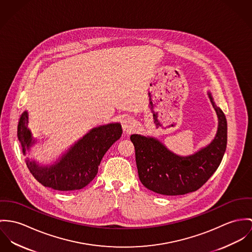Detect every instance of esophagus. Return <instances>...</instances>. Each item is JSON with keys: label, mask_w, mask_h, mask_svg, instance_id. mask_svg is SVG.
Masks as SVG:
<instances>
[{"label": "esophagus", "mask_w": 252, "mask_h": 252, "mask_svg": "<svg viewBox=\"0 0 252 252\" xmlns=\"http://www.w3.org/2000/svg\"><path fill=\"white\" fill-rule=\"evenodd\" d=\"M134 120L130 117H126L122 120V127L125 132H130L134 128Z\"/></svg>", "instance_id": "34e87169"}]
</instances>
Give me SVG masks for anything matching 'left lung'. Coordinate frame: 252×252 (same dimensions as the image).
Returning a JSON list of instances; mask_svg holds the SVG:
<instances>
[{
	"instance_id": "8db88e82",
	"label": "left lung",
	"mask_w": 252,
	"mask_h": 252,
	"mask_svg": "<svg viewBox=\"0 0 252 252\" xmlns=\"http://www.w3.org/2000/svg\"><path fill=\"white\" fill-rule=\"evenodd\" d=\"M208 95L218 115L215 138L189 156H179L158 138L132 134L140 181L148 189L162 195H183L199 189L219 168L227 145V121L217 106L212 94Z\"/></svg>"
}]
</instances>
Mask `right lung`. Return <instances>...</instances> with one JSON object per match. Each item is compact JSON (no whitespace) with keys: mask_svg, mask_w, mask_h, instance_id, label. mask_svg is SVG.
<instances>
[{"mask_svg":"<svg viewBox=\"0 0 252 252\" xmlns=\"http://www.w3.org/2000/svg\"><path fill=\"white\" fill-rule=\"evenodd\" d=\"M28 123L29 113L26 110L21 114L17 126V137L24 156L37 142L32 137ZM122 133L120 123L94 127L52 164L42 165L27 158V167L34 179L46 188L61 191L81 189L96 176L103 156L121 138Z\"/></svg>","mask_w":252,"mask_h":252,"instance_id":"1","label":"right lung"}]
</instances>
